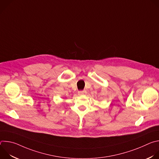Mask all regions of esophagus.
<instances>
[{
  "mask_svg": "<svg viewBox=\"0 0 159 159\" xmlns=\"http://www.w3.org/2000/svg\"><path fill=\"white\" fill-rule=\"evenodd\" d=\"M86 91L85 90H80V91H79L78 92V94L79 96H82V95H84V94H86Z\"/></svg>",
  "mask_w": 159,
  "mask_h": 159,
  "instance_id": "1",
  "label": "esophagus"
}]
</instances>
